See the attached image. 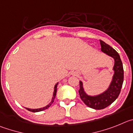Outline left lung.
<instances>
[{"instance_id":"obj_1","label":"left lung","mask_w":133,"mask_h":133,"mask_svg":"<svg viewBox=\"0 0 133 133\" xmlns=\"http://www.w3.org/2000/svg\"><path fill=\"white\" fill-rule=\"evenodd\" d=\"M100 44L101 51L111 56L115 59V65L113 68L115 74L113 75V81L111 82L109 89L103 93L97 96L91 97L87 95L83 90L81 81H79V97L83 102L90 108L98 110L106 108L115 101L120 93L124 80L123 63L119 54L113 48L102 40H100Z\"/></svg>"}]
</instances>
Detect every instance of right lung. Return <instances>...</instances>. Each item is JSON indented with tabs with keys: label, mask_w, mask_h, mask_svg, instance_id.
Wrapping results in <instances>:
<instances>
[{
	"label": "right lung",
	"mask_w": 133,
	"mask_h": 133,
	"mask_svg": "<svg viewBox=\"0 0 133 133\" xmlns=\"http://www.w3.org/2000/svg\"><path fill=\"white\" fill-rule=\"evenodd\" d=\"M58 83H56V85H55L54 87V95H53V97H52V101L50 103L48 104V105H47V106H46V107H43V108H40V109H28V108H26V109L28 110L29 111H31V112H39V111H44V110L45 109H48L49 107L52 105V104L53 103L54 101V99L55 97H56V92H57V85H58Z\"/></svg>",
	"instance_id": "obj_1"
}]
</instances>
